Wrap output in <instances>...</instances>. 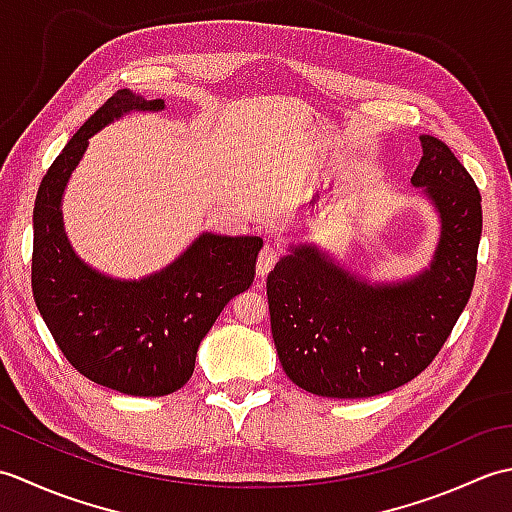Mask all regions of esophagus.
<instances>
[{
	"label": "esophagus",
	"instance_id": "obj_1",
	"mask_svg": "<svg viewBox=\"0 0 512 512\" xmlns=\"http://www.w3.org/2000/svg\"><path fill=\"white\" fill-rule=\"evenodd\" d=\"M277 259H279V248L273 246V244H266L262 248V253H259V257H257V273L262 275V277L268 275L270 270L275 268Z\"/></svg>",
	"mask_w": 512,
	"mask_h": 512
}]
</instances>
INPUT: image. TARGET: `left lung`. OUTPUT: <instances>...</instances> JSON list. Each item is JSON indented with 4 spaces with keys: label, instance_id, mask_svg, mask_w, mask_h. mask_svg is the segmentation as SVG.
<instances>
[{
    "label": "left lung",
    "instance_id": "obj_1",
    "mask_svg": "<svg viewBox=\"0 0 512 512\" xmlns=\"http://www.w3.org/2000/svg\"><path fill=\"white\" fill-rule=\"evenodd\" d=\"M411 182L442 220L431 268L416 279L369 286L310 246L270 270L266 295L281 367L325 398H369L422 374L469 303L482 235V195L442 140L420 136Z\"/></svg>",
    "mask_w": 512,
    "mask_h": 512
}]
</instances>
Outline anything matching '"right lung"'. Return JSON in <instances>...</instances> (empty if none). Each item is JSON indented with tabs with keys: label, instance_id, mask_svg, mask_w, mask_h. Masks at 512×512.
Instances as JSON below:
<instances>
[{
	"label": "right lung",
	"instance_id": "obj_1",
	"mask_svg": "<svg viewBox=\"0 0 512 512\" xmlns=\"http://www.w3.org/2000/svg\"><path fill=\"white\" fill-rule=\"evenodd\" d=\"M162 107V99L114 92L46 171L32 215V295L52 339L76 372L127 396H167L187 383L200 341L253 284L264 246L262 237L202 233L171 266L140 281L103 277L72 253L61 195L88 138L125 112Z\"/></svg>",
	"mask_w": 512,
	"mask_h": 512
}]
</instances>
